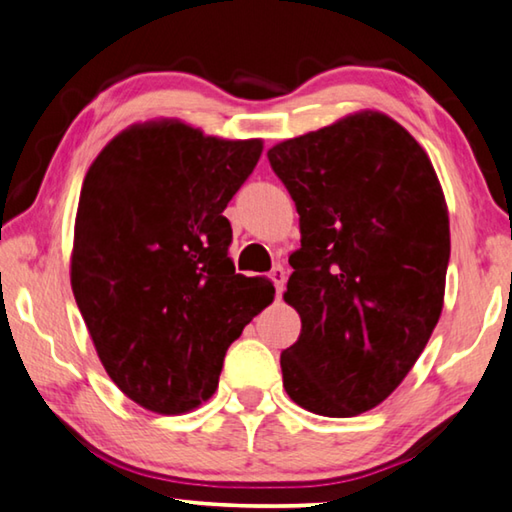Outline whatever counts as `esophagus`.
Masks as SVG:
<instances>
[{
    "instance_id": "esophagus-1",
    "label": "esophagus",
    "mask_w": 512,
    "mask_h": 512,
    "mask_svg": "<svg viewBox=\"0 0 512 512\" xmlns=\"http://www.w3.org/2000/svg\"><path fill=\"white\" fill-rule=\"evenodd\" d=\"M270 279L274 281V288H276V297L283 292V286H286V270H283L281 265H276L274 270L270 272Z\"/></svg>"
}]
</instances>
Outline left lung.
<instances>
[{
	"instance_id": "obj_1",
	"label": "left lung",
	"mask_w": 512,
	"mask_h": 512,
	"mask_svg": "<svg viewBox=\"0 0 512 512\" xmlns=\"http://www.w3.org/2000/svg\"><path fill=\"white\" fill-rule=\"evenodd\" d=\"M299 213L283 299L301 317L281 354L297 406L354 417L413 370L445 304L449 213L429 154L392 117L360 111L270 152Z\"/></svg>"
}]
</instances>
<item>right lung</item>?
Wrapping results in <instances>:
<instances>
[{"instance_id": "obj_1", "label": "right lung", "mask_w": 512, "mask_h": 512, "mask_svg": "<svg viewBox=\"0 0 512 512\" xmlns=\"http://www.w3.org/2000/svg\"><path fill=\"white\" fill-rule=\"evenodd\" d=\"M263 140H224L179 120L131 124L88 167L70 281L106 374L131 401L183 415L211 399L226 349L272 304L236 274L222 215Z\"/></svg>"}]
</instances>
